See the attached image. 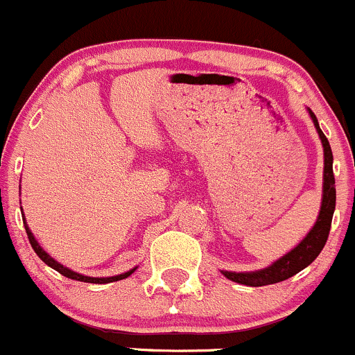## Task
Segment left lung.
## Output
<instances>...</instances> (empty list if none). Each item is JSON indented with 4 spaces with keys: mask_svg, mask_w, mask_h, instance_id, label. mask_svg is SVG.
Here are the masks:
<instances>
[{
    "mask_svg": "<svg viewBox=\"0 0 355 355\" xmlns=\"http://www.w3.org/2000/svg\"><path fill=\"white\" fill-rule=\"evenodd\" d=\"M313 126L317 130L318 138H320L323 146V185H322V204L320 212H318L317 220H315L313 227L310 229L309 234L300 241L298 246H295L282 258L272 261L270 266L263 268V270L256 271H225L220 270L222 275L231 282L239 283V285L246 286H264L272 285V283L285 282L291 278L297 272L305 270L310 266L320 251L325 246L327 237H329L330 225H332L334 210H336V178H334V157L332 148H330L329 139L325 138L323 131L318 126L317 116L311 112L310 107H306Z\"/></svg>",
    "mask_w": 355,
    "mask_h": 355,
    "instance_id": "left-lung-1",
    "label": "left lung"
}]
</instances>
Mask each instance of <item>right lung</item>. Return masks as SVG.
<instances>
[{
    "label": "right lung",
    "instance_id": "right-lung-1",
    "mask_svg": "<svg viewBox=\"0 0 355 355\" xmlns=\"http://www.w3.org/2000/svg\"><path fill=\"white\" fill-rule=\"evenodd\" d=\"M21 217H23V224H25V229H26V234H28L30 244H32L33 251L37 252L38 258H40L42 261H44V263L46 264V266L53 268V270L60 272V275L67 276V278H70V279H76V282H84V283H97V285H104V283L119 282V279L128 278V276H130L131 272H135V271H136V268H138V266H135L133 270H130V271H126V272H121V275H116V276H106V278H94V276H85V275H80V272H77V271H72V270H70V268L64 266V264H60V263H58V261L53 259L52 256H50L49 252H46L45 249L42 248L40 244H38V241L35 239L33 232L30 231L28 224H26V220H25V214H21Z\"/></svg>",
    "mask_w": 355,
    "mask_h": 355
}]
</instances>
